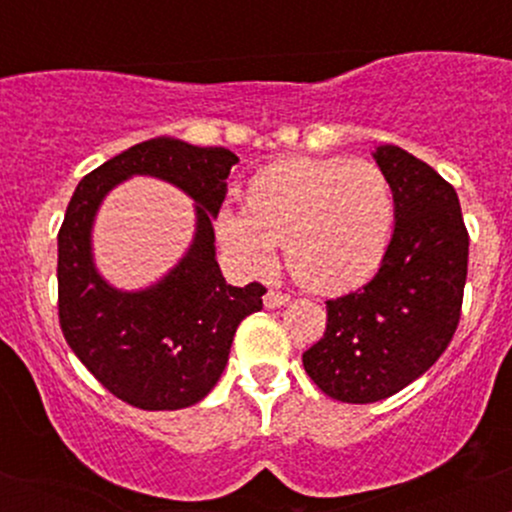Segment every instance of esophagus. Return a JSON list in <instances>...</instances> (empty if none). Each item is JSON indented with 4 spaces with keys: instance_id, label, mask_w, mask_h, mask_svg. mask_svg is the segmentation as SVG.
<instances>
[{
    "instance_id": "1",
    "label": "esophagus",
    "mask_w": 512,
    "mask_h": 512,
    "mask_svg": "<svg viewBox=\"0 0 512 512\" xmlns=\"http://www.w3.org/2000/svg\"><path fill=\"white\" fill-rule=\"evenodd\" d=\"M291 301L289 293H281V291H274L269 289L264 293V308H281V305H286Z\"/></svg>"
}]
</instances>
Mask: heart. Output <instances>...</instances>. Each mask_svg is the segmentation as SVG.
<instances>
[{"mask_svg":"<svg viewBox=\"0 0 512 512\" xmlns=\"http://www.w3.org/2000/svg\"><path fill=\"white\" fill-rule=\"evenodd\" d=\"M395 197L375 163L346 158H289L255 175L248 207L223 202L216 236L240 269L264 274L276 245L310 291L337 293L375 274L390 245Z\"/></svg>","mask_w":512,"mask_h":512,"instance_id":"1","label":"heart"}]
</instances>
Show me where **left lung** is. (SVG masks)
Returning a JSON list of instances; mask_svg holds the SVG:
<instances>
[{
  "label": "left lung",
  "mask_w": 512,
  "mask_h": 512,
  "mask_svg": "<svg viewBox=\"0 0 512 512\" xmlns=\"http://www.w3.org/2000/svg\"><path fill=\"white\" fill-rule=\"evenodd\" d=\"M395 197V231L378 274L327 301V330L303 354L325 395L349 404L392 397L448 349L460 322L469 236L455 187L399 146L375 149Z\"/></svg>",
  "instance_id": "left-lung-1"
}]
</instances>
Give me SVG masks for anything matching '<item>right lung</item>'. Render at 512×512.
I'll return each mask as SVG.
<instances>
[{
  "label": "right lung",
  "instance_id": "obj_1",
  "mask_svg": "<svg viewBox=\"0 0 512 512\" xmlns=\"http://www.w3.org/2000/svg\"><path fill=\"white\" fill-rule=\"evenodd\" d=\"M238 156L223 146L156 137L129 146L76 185L57 236V289L64 339L105 390L146 411L197 404L219 383L233 334L262 310V284L231 286L216 262V211ZM134 174L170 181L196 202V236L156 285L122 292L92 262V221L113 186Z\"/></svg>",
  "mask_w": 512,
  "mask_h": 512
}]
</instances>
